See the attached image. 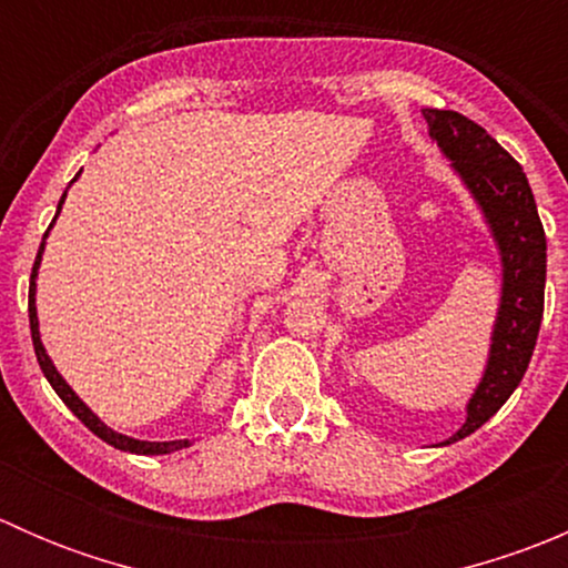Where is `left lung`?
Masks as SVG:
<instances>
[{
    "label": "left lung",
    "instance_id": "left-lung-1",
    "mask_svg": "<svg viewBox=\"0 0 568 568\" xmlns=\"http://www.w3.org/2000/svg\"><path fill=\"white\" fill-rule=\"evenodd\" d=\"M428 136L459 175L495 239L503 266L500 305L484 376L467 400V420L439 445H454L484 426L523 382L544 316L547 236L525 170L478 123L450 109H423Z\"/></svg>",
    "mask_w": 568,
    "mask_h": 568
}]
</instances>
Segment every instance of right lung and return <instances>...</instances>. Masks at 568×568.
Masks as SVG:
<instances>
[{
    "label": "right lung",
    "mask_w": 568,
    "mask_h": 568,
    "mask_svg": "<svg viewBox=\"0 0 568 568\" xmlns=\"http://www.w3.org/2000/svg\"><path fill=\"white\" fill-rule=\"evenodd\" d=\"M77 178H73V181H77ZM71 183H68V186H71ZM65 194H68V189H65ZM65 194H62V197H60V205H57V214H54V220H51L49 231H51V227H54L57 216H60L62 203H65ZM49 231L43 233V242H40L36 266H32V277H30V329H32V346H36V357H38V363H40V371H43V376H45V379H49V385L54 387V393L60 395L62 404H65L68 409H71L73 415H77L79 420H82L84 426H88L90 432L95 434V437H101L106 445H112V448L125 450V454H140V456H162V454H175V450H183L189 445L186 439H173V443H148V439L125 437V434H120V432H114V428H109L106 423L101 420V417L95 415V412L90 409V406L84 404V400L79 398L77 393H73V387L68 385L65 379H62L60 371L54 368L51 357H49V354H45V346H43V341H40V329H38V307H36V288H38V283H36V280H38L40 261H43V250H45V239H49Z\"/></svg>",
    "instance_id": "right-lung-1"
}]
</instances>
